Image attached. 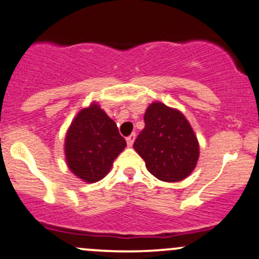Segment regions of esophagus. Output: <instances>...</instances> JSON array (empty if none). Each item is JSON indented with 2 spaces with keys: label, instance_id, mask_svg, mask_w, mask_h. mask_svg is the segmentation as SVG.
Here are the masks:
<instances>
[{
  "label": "esophagus",
  "instance_id": "obj_1",
  "mask_svg": "<svg viewBox=\"0 0 259 259\" xmlns=\"http://www.w3.org/2000/svg\"><path fill=\"white\" fill-rule=\"evenodd\" d=\"M134 140H135V134H132V135H129V137L126 138V143H127V146H132L133 144H134Z\"/></svg>",
  "mask_w": 259,
  "mask_h": 259
}]
</instances>
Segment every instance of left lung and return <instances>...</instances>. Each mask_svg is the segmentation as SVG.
Returning a JSON list of instances; mask_svg holds the SVG:
<instances>
[{
  "mask_svg": "<svg viewBox=\"0 0 259 259\" xmlns=\"http://www.w3.org/2000/svg\"><path fill=\"white\" fill-rule=\"evenodd\" d=\"M145 127L134 149L155 178L178 182L192 172L198 160V141L184 114L162 103H152L144 115Z\"/></svg>",
  "mask_w": 259,
  "mask_h": 259,
  "instance_id": "8db88e82",
  "label": "left lung"
}]
</instances>
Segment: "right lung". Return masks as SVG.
Listing matches in <instances>:
<instances>
[{"instance_id":"1","label":"right lung","mask_w":259,"mask_h":259,"mask_svg":"<svg viewBox=\"0 0 259 259\" xmlns=\"http://www.w3.org/2000/svg\"><path fill=\"white\" fill-rule=\"evenodd\" d=\"M126 146L116 124L99 105L78 113L65 137V159L70 171L85 182H97L110 171Z\"/></svg>"}]
</instances>
